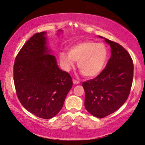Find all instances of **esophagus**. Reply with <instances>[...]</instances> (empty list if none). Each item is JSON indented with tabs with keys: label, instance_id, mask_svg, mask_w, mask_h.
<instances>
[{
	"label": "esophagus",
	"instance_id": "1",
	"mask_svg": "<svg viewBox=\"0 0 145 145\" xmlns=\"http://www.w3.org/2000/svg\"><path fill=\"white\" fill-rule=\"evenodd\" d=\"M73 83H74V84H79V81H78V80H75V79H73Z\"/></svg>",
	"mask_w": 145,
	"mask_h": 145
}]
</instances>
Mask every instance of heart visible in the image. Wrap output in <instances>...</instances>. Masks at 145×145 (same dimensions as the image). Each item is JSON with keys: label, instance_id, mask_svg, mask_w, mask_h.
I'll use <instances>...</instances> for the list:
<instances>
[{"label": "heart", "instance_id": "heart-1", "mask_svg": "<svg viewBox=\"0 0 145 145\" xmlns=\"http://www.w3.org/2000/svg\"><path fill=\"white\" fill-rule=\"evenodd\" d=\"M108 50L102 43L83 41L70 46L69 52H61L59 59L63 69L69 71L78 61V67L85 76L93 78L99 75L105 68Z\"/></svg>", "mask_w": 145, "mask_h": 145}]
</instances>
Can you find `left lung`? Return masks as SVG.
<instances>
[{
  "label": "left lung",
  "instance_id": "1",
  "mask_svg": "<svg viewBox=\"0 0 145 145\" xmlns=\"http://www.w3.org/2000/svg\"><path fill=\"white\" fill-rule=\"evenodd\" d=\"M104 39L111 48L110 59L100 74L82 83L85 92L84 106L97 118L113 113L125 103L133 79L134 66L129 52L118 43Z\"/></svg>",
  "mask_w": 145,
  "mask_h": 145
}]
</instances>
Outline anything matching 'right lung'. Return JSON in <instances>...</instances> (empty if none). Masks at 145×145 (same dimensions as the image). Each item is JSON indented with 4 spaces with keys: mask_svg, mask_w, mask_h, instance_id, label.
<instances>
[{
    "mask_svg": "<svg viewBox=\"0 0 145 145\" xmlns=\"http://www.w3.org/2000/svg\"><path fill=\"white\" fill-rule=\"evenodd\" d=\"M62 32L59 30L57 35ZM46 35V32L36 33L20 49L14 64V82L24 108L38 117L48 119L61 110L72 80L58 67Z\"/></svg>",
    "mask_w": 145,
    "mask_h": 145,
    "instance_id": "right-lung-1",
    "label": "right lung"
}]
</instances>
